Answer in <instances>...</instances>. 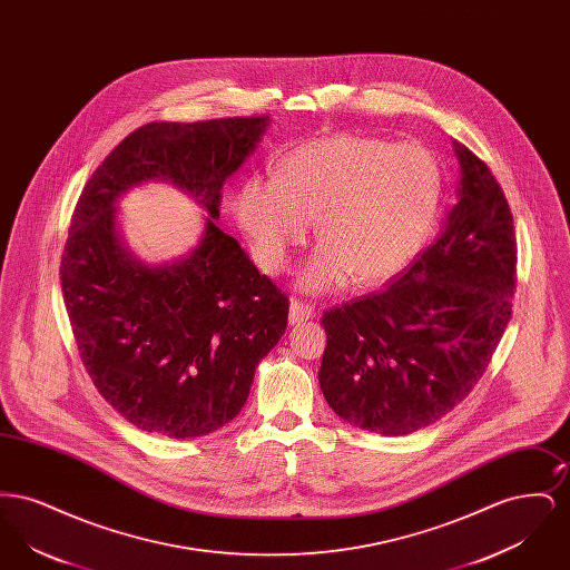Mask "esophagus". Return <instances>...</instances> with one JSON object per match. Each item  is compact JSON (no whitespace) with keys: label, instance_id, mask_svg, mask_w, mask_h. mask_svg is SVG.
<instances>
[{"label":"esophagus","instance_id":"1","mask_svg":"<svg viewBox=\"0 0 570 570\" xmlns=\"http://www.w3.org/2000/svg\"><path fill=\"white\" fill-rule=\"evenodd\" d=\"M314 316V309L301 301H291V309H288V323L298 325L303 321H309Z\"/></svg>","mask_w":570,"mask_h":570}]
</instances>
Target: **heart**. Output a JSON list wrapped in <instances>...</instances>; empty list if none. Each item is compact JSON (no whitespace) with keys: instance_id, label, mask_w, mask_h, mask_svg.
Here are the masks:
<instances>
[{"instance_id":"1","label":"heart","mask_w":570,"mask_h":570,"mask_svg":"<svg viewBox=\"0 0 570 570\" xmlns=\"http://www.w3.org/2000/svg\"><path fill=\"white\" fill-rule=\"evenodd\" d=\"M442 196V170L416 145L337 135L295 149L277 177L249 175L237 216L261 265L282 272L316 219L321 245L298 288L323 295L354 277L376 286L404 272L428 242Z\"/></svg>"}]
</instances>
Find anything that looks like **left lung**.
<instances>
[{"instance_id": "left-lung-1", "label": "left lung", "mask_w": 570, "mask_h": 570, "mask_svg": "<svg viewBox=\"0 0 570 570\" xmlns=\"http://www.w3.org/2000/svg\"><path fill=\"white\" fill-rule=\"evenodd\" d=\"M455 203L434 244L386 291L323 316L318 382L358 430L406 435L440 421L488 370L511 321L513 216L488 164L451 140Z\"/></svg>"}]
</instances>
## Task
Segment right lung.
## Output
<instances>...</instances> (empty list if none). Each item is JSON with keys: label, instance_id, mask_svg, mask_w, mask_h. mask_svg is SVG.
Here are the masks:
<instances>
[{"label": "right lung", "instance_id": "1", "mask_svg": "<svg viewBox=\"0 0 570 570\" xmlns=\"http://www.w3.org/2000/svg\"><path fill=\"white\" fill-rule=\"evenodd\" d=\"M269 126V117L147 124L79 198L59 269L63 303L87 374L142 432L198 438L230 423L286 331L288 298L214 222L224 184ZM145 183H170L206 209L184 257L145 264L125 244L116 205Z\"/></svg>", "mask_w": 570, "mask_h": 570}]
</instances>
